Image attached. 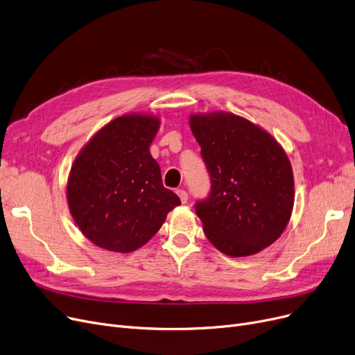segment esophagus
<instances>
[{
    "mask_svg": "<svg viewBox=\"0 0 355 355\" xmlns=\"http://www.w3.org/2000/svg\"><path fill=\"white\" fill-rule=\"evenodd\" d=\"M177 194H178V197H180V200H181L182 203H187V200H189V193H187L186 190L180 189V190H177Z\"/></svg>",
    "mask_w": 355,
    "mask_h": 355,
    "instance_id": "34e87169",
    "label": "esophagus"
}]
</instances>
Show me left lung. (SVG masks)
<instances>
[{
	"label": "left lung",
	"mask_w": 355,
	"mask_h": 355,
	"mask_svg": "<svg viewBox=\"0 0 355 355\" xmlns=\"http://www.w3.org/2000/svg\"><path fill=\"white\" fill-rule=\"evenodd\" d=\"M190 128L211 184L194 206L206 236L230 257L267 248L283 234L295 202L286 152L267 132L230 113L194 114Z\"/></svg>",
	"instance_id": "obj_1"
}]
</instances>
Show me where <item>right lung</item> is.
<instances>
[{
  "instance_id": "1",
  "label": "right lung",
  "mask_w": 355,
  "mask_h": 355,
  "mask_svg": "<svg viewBox=\"0 0 355 355\" xmlns=\"http://www.w3.org/2000/svg\"><path fill=\"white\" fill-rule=\"evenodd\" d=\"M159 128L152 116H121L76 157L68 205L81 232L100 248L132 252L161 229L180 197L164 187L149 145Z\"/></svg>"
}]
</instances>
